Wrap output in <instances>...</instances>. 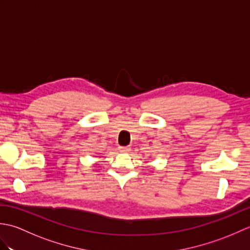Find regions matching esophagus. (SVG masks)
Segmentation results:
<instances>
[{"mask_svg":"<svg viewBox=\"0 0 250 250\" xmlns=\"http://www.w3.org/2000/svg\"><path fill=\"white\" fill-rule=\"evenodd\" d=\"M119 150L122 152H129L131 150V148L129 146H120Z\"/></svg>","mask_w":250,"mask_h":250,"instance_id":"esophagus-1","label":"esophagus"}]
</instances>
